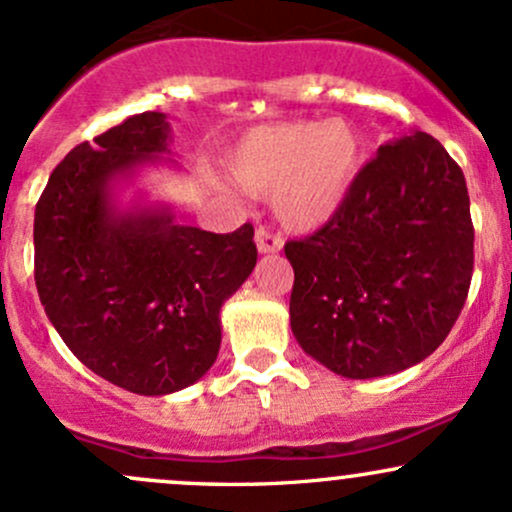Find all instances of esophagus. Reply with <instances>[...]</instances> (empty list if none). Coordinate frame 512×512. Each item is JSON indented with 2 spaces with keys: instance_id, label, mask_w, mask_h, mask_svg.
Segmentation results:
<instances>
[{
  "instance_id": "34e87169",
  "label": "esophagus",
  "mask_w": 512,
  "mask_h": 512,
  "mask_svg": "<svg viewBox=\"0 0 512 512\" xmlns=\"http://www.w3.org/2000/svg\"><path fill=\"white\" fill-rule=\"evenodd\" d=\"M255 243H257V250L260 252H277L279 247L284 245V240H282V235L279 233H274L272 228H267V226H260L255 230Z\"/></svg>"
}]
</instances>
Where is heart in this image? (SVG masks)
Listing matches in <instances>:
<instances>
[{"label":"heart","instance_id":"obj_1","mask_svg":"<svg viewBox=\"0 0 512 512\" xmlns=\"http://www.w3.org/2000/svg\"><path fill=\"white\" fill-rule=\"evenodd\" d=\"M362 140L342 119L289 121L257 128L230 153L235 182L252 194L274 192V211L289 228L323 226L350 192Z\"/></svg>","mask_w":512,"mask_h":512}]
</instances>
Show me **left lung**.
<instances>
[{"label": "left lung", "instance_id": "obj_1", "mask_svg": "<svg viewBox=\"0 0 512 512\" xmlns=\"http://www.w3.org/2000/svg\"><path fill=\"white\" fill-rule=\"evenodd\" d=\"M284 255L303 352L347 379L403 372L445 342L469 296L474 223L462 167L423 131L384 145L340 209Z\"/></svg>", "mask_w": 512, "mask_h": 512}]
</instances>
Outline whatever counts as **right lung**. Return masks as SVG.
Instances as JSON below:
<instances>
[{"mask_svg":"<svg viewBox=\"0 0 512 512\" xmlns=\"http://www.w3.org/2000/svg\"><path fill=\"white\" fill-rule=\"evenodd\" d=\"M165 150V114L128 116L65 155L33 218V277L50 323L84 367L143 396L209 372L223 301L257 262L252 223L221 235L177 226L167 211H111L106 182Z\"/></svg>","mask_w":512,"mask_h":512,"instance_id":"1","label":"right lung"}]
</instances>
